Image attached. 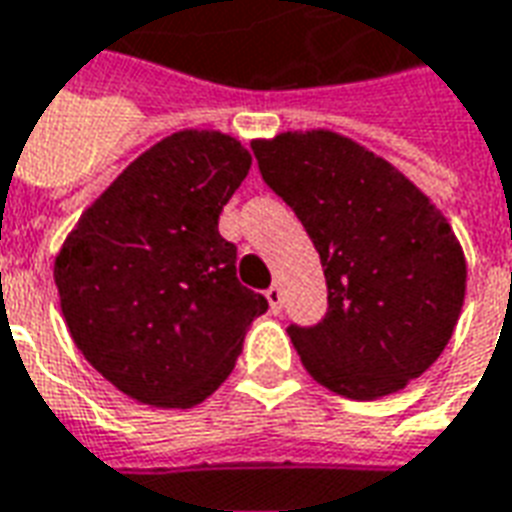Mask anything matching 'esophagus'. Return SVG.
<instances>
[{"label": "esophagus", "instance_id": "34e87169", "mask_svg": "<svg viewBox=\"0 0 512 512\" xmlns=\"http://www.w3.org/2000/svg\"><path fill=\"white\" fill-rule=\"evenodd\" d=\"M264 297H267V303H270V311L273 314H278L281 311V297H284V292H281V286L273 284L267 292H264Z\"/></svg>", "mask_w": 512, "mask_h": 512}]
</instances>
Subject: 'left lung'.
Masks as SVG:
<instances>
[{
    "label": "left lung",
    "mask_w": 512,
    "mask_h": 512,
    "mask_svg": "<svg viewBox=\"0 0 512 512\" xmlns=\"http://www.w3.org/2000/svg\"><path fill=\"white\" fill-rule=\"evenodd\" d=\"M253 154L325 270V317L286 328L308 375L350 400L419 378L452 339L466 295L444 215L386 159L333 132L256 140Z\"/></svg>",
    "instance_id": "1"
}]
</instances>
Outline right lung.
Masks as SVG:
<instances>
[{"label":"right lung","instance_id":"obj_1","mask_svg":"<svg viewBox=\"0 0 512 512\" xmlns=\"http://www.w3.org/2000/svg\"><path fill=\"white\" fill-rule=\"evenodd\" d=\"M250 154L220 132H176L112 181L54 262L65 325L115 389L192 408L231 375L267 300L239 284L217 220Z\"/></svg>","mask_w":512,"mask_h":512}]
</instances>
